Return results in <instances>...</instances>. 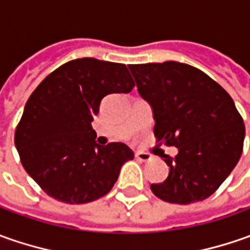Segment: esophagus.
<instances>
[{
  "instance_id": "esophagus-1",
  "label": "esophagus",
  "mask_w": 250,
  "mask_h": 250,
  "mask_svg": "<svg viewBox=\"0 0 250 250\" xmlns=\"http://www.w3.org/2000/svg\"><path fill=\"white\" fill-rule=\"evenodd\" d=\"M135 159L138 160V161H142V163H147V161L151 160V156L147 154V153H143V151H138L135 154Z\"/></svg>"
}]
</instances>
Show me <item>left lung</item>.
I'll return each mask as SVG.
<instances>
[{
	"instance_id": "obj_1",
	"label": "left lung",
	"mask_w": 250,
	"mask_h": 250,
	"mask_svg": "<svg viewBox=\"0 0 250 250\" xmlns=\"http://www.w3.org/2000/svg\"><path fill=\"white\" fill-rule=\"evenodd\" d=\"M129 69L153 108L156 142L178 149L175 159L164 156L169 174L164 182L151 184V192L177 205L211 196L244 149L245 125L231 96L188 63H139Z\"/></svg>"
}]
</instances>
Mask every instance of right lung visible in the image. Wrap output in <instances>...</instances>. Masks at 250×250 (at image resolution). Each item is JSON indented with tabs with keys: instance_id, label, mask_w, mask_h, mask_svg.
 <instances>
[{
	"instance_id": "obj_1",
	"label": "right lung",
	"mask_w": 250,
	"mask_h": 250,
	"mask_svg": "<svg viewBox=\"0 0 250 250\" xmlns=\"http://www.w3.org/2000/svg\"><path fill=\"white\" fill-rule=\"evenodd\" d=\"M133 87L126 65L78 58L34 89L15 130V146L26 172L48 196L83 205L112 189L133 151L120 142L97 145L91 122L107 94Z\"/></svg>"
}]
</instances>
